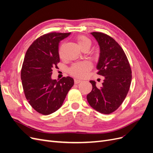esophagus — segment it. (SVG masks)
<instances>
[{
  "label": "esophagus",
  "instance_id": "1",
  "mask_svg": "<svg viewBox=\"0 0 153 153\" xmlns=\"http://www.w3.org/2000/svg\"><path fill=\"white\" fill-rule=\"evenodd\" d=\"M74 81H75V84H78V83H80L82 80H80V79H78V78H75V80H74Z\"/></svg>",
  "mask_w": 153,
  "mask_h": 153
}]
</instances>
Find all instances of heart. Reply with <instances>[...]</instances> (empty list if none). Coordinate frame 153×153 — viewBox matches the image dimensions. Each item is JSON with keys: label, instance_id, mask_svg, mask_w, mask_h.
<instances>
[{"label": "heart", "instance_id": "heart-1", "mask_svg": "<svg viewBox=\"0 0 153 153\" xmlns=\"http://www.w3.org/2000/svg\"><path fill=\"white\" fill-rule=\"evenodd\" d=\"M76 41L79 48L82 50L85 48H89L91 45V41L86 36H80L76 38ZM62 54V47L59 50V55ZM91 64L88 62H82L77 63L70 68L69 72L71 75L78 76V77H84L85 76L87 72L91 69Z\"/></svg>", "mask_w": 153, "mask_h": 153}]
</instances>
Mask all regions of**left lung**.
I'll return each instance as SVG.
<instances>
[{
	"label": "left lung",
	"mask_w": 153,
	"mask_h": 153,
	"mask_svg": "<svg viewBox=\"0 0 153 153\" xmlns=\"http://www.w3.org/2000/svg\"><path fill=\"white\" fill-rule=\"evenodd\" d=\"M100 47V57L96 68L104 76L100 87L91 80L92 89L87 95L92 108L98 112L109 114L116 110L128 94L131 82V69L126 54L112 38L101 32L91 33Z\"/></svg>",
	"instance_id": "1"
}]
</instances>
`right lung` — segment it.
Returning a JSON list of instances; mask_svg holds the SVG:
<instances>
[{
	"instance_id": "right-lung-1",
	"label": "right lung",
	"mask_w": 153,
	"mask_h": 153,
	"mask_svg": "<svg viewBox=\"0 0 153 153\" xmlns=\"http://www.w3.org/2000/svg\"><path fill=\"white\" fill-rule=\"evenodd\" d=\"M71 34L50 32L40 36L30 46L25 55L21 80L26 99L37 112L49 115L62 105L74 85L70 76L59 81L52 78V68L60 62V41Z\"/></svg>"
}]
</instances>
